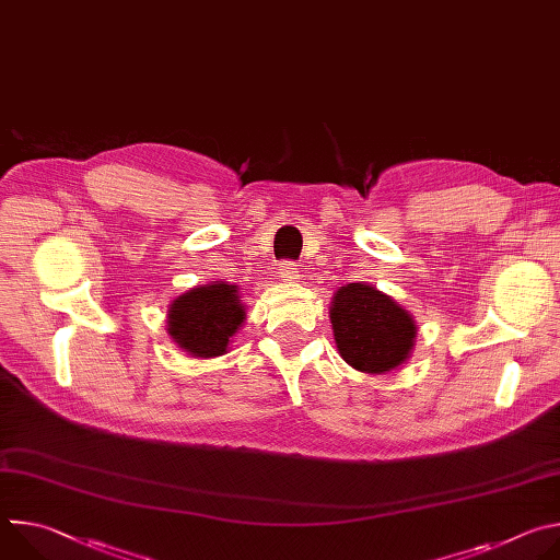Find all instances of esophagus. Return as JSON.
<instances>
[{
    "instance_id": "obj_1",
    "label": "esophagus",
    "mask_w": 560,
    "mask_h": 560,
    "mask_svg": "<svg viewBox=\"0 0 560 560\" xmlns=\"http://www.w3.org/2000/svg\"><path fill=\"white\" fill-rule=\"evenodd\" d=\"M279 275L285 279V281H292L299 277V268L294 261H281L279 264Z\"/></svg>"
}]
</instances>
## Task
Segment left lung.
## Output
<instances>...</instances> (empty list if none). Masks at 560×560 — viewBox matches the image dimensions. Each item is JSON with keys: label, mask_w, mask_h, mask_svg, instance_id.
<instances>
[{"label": "left lung", "mask_w": 560, "mask_h": 560, "mask_svg": "<svg viewBox=\"0 0 560 560\" xmlns=\"http://www.w3.org/2000/svg\"><path fill=\"white\" fill-rule=\"evenodd\" d=\"M330 318L337 348L354 370L383 374L410 357L417 337L412 316L376 288L365 283L339 288Z\"/></svg>", "instance_id": "obj_1"}]
</instances>
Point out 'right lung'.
Masks as SVG:
<instances>
[{"label": "right lung", "instance_id": "1", "mask_svg": "<svg viewBox=\"0 0 560 560\" xmlns=\"http://www.w3.org/2000/svg\"><path fill=\"white\" fill-rule=\"evenodd\" d=\"M244 303L236 285L214 281L192 288L173 301L168 314V335L179 348L195 357H219L230 337L244 324Z\"/></svg>", "mask_w": 560, "mask_h": 560}]
</instances>
